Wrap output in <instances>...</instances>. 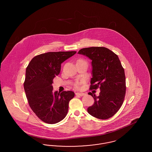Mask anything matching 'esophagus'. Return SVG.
<instances>
[{
  "instance_id": "34e87169",
  "label": "esophagus",
  "mask_w": 152,
  "mask_h": 152,
  "mask_svg": "<svg viewBox=\"0 0 152 152\" xmlns=\"http://www.w3.org/2000/svg\"><path fill=\"white\" fill-rule=\"evenodd\" d=\"M84 94H84V93H80V92L76 93V96H84Z\"/></svg>"
}]
</instances>
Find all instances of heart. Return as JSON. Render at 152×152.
I'll use <instances>...</instances> for the list:
<instances>
[{
	"label": "heart",
	"instance_id": "b5f03b06",
	"mask_svg": "<svg viewBox=\"0 0 152 152\" xmlns=\"http://www.w3.org/2000/svg\"><path fill=\"white\" fill-rule=\"evenodd\" d=\"M80 61H82V60H80ZM80 84H81L80 82H77V83L75 84V87H76V88H79Z\"/></svg>",
	"mask_w": 152,
	"mask_h": 152
}]
</instances>
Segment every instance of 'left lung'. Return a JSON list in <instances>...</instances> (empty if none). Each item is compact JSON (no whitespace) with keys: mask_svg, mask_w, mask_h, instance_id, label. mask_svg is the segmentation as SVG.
I'll return each instance as SVG.
<instances>
[{"mask_svg":"<svg viewBox=\"0 0 152 152\" xmlns=\"http://www.w3.org/2000/svg\"><path fill=\"white\" fill-rule=\"evenodd\" d=\"M78 54L92 60L90 89H100L98 96L88 93L94 97V102L87 111L96 118H109L121 108L126 92L124 69L118 57L110 50L100 47L82 48Z\"/></svg>","mask_w":152,"mask_h":152,"instance_id":"1","label":"left lung"}]
</instances>
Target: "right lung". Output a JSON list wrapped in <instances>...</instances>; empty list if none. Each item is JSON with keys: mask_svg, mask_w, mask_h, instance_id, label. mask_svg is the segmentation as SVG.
I'll return each instance as SVG.
<instances>
[{"mask_svg": "<svg viewBox=\"0 0 152 152\" xmlns=\"http://www.w3.org/2000/svg\"><path fill=\"white\" fill-rule=\"evenodd\" d=\"M76 51L50 52L33 58L26 71L24 88L29 107L41 120L58 123L65 118L72 91L53 92V79L61 70V64Z\"/></svg>", "mask_w": 152, "mask_h": 152, "instance_id": "1", "label": "right lung"}]
</instances>
